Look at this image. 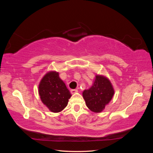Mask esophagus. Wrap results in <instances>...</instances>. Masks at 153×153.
<instances>
[{"mask_svg": "<svg viewBox=\"0 0 153 153\" xmlns=\"http://www.w3.org/2000/svg\"><path fill=\"white\" fill-rule=\"evenodd\" d=\"M78 92V91L76 89H71V94H75V93H76V92Z\"/></svg>", "mask_w": 153, "mask_h": 153, "instance_id": "34e87169", "label": "esophagus"}]
</instances>
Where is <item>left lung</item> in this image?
<instances>
[{
    "mask_svg": "<svg viewBox=\"0 0 153 153\" xmlns=\"http://www.w3.org/2000/svg\"><path fill=\"white\" fill-rule=\"evenodd\" d=\"M114 94V87L108 78L100 75L95 76L93 84L82 93L88 108L95 113L102 112Z\"/></svg>",
    "mask_w": 153,
    "mask_h": 153,
    "instance_id": "left-lung-1",
    "label": "left lung"
}]
</instances>
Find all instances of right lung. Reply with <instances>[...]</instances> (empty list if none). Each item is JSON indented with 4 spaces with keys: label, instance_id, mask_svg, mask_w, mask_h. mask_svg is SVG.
<instances>
[{
    "label": "right lung",
    "instance_id": "add662e5",
    "mask_svg": "<svg viewBox=\"0 0 153 153\" xmlns=\"http://www.w3.org/2000/svg\"><path fill=\"white\" fill-rule=\"evenodd\" d=\"M59 72L50 71L41 80L38 92L43 103L54 113L61 112L71 97L70 92L59 77Z\"/></svg>",
    "mask_w": 153,
    "mask_h": 153
}]
</instances>
